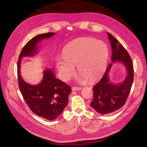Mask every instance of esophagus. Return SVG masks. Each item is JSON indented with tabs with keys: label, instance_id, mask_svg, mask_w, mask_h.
Wrapping results in <instances>:
<instances>
[{
	"label": "esophagus",
	"instance_id": "1",
	"mask_svg": "<svg viewBox=\"0 0 147 147\" xmlns=\"http://www.w3.org/2000/svg\"><path fill=\"white\" fill-rule=\"evenodd\" d=\"M72 90L73 91H77V90H80L82 89L81 88H79V87H77V86H74L72 88Z\"/></svg>",
	"mask_w": 147,
	"mask_h": 147
}]
</instances>
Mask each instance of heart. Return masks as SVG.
<instances>
[{
	"instance_id": "b5f03b06",
	"label": "heart",
	"mask_w": 147,
	"mask_h": 147,
	"mask_svg": "<svg viewBox=\"0 0 147 147\" xmlns=\"http://www.w3.org/2000/svg\"><path fill=\"white\" fill-rule=\"evenodd\" d=\"M63 59H58V70L64 81L75 74L77 65L80 73L79 82L87 79L93 82L101 77L105 71L109 59V49L102 41L92 37L80 38L67 45L63 50Z\"/></svg>"
}]
</instances>
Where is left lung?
<instances>
[{"label":"left lung","instance_id":"1","mask_svg":"<svg viewBox=\"0 0 147 147\" xmlns=\"http://www.w3.org/2000/svg\"><path fill=\"white\" fill-rule=\"evenodd\" d=\"M107 34L111 41L112 61L123 63L126 67L127 75L122 83H111L108 77L113 64L110 63L101 80L92 88L94 98L90 105L101 114L114 112L125 105L134 80V65L129 53L113 35L109 33Z\"/></svg>","mask_w":147,"mask_h":147}]
</instances>
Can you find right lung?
<instances>
[{
    "label": "right lung",
    "instance_id": "1",
    "mask_svg": "<svg viewBox=\"0 0 147 147\" xmlns=\"http://www.w3.org/2000/svg\"><path fill=\"white\" fill-rule=\"evenodd\" d=\"M54 34L51 32L38 34L29 40L20 52L17 67L18 86L26 102L35 114L49 120L59 117L67 105L68 95L71 92L70 86L55 78V74L49 69L44 71L40 84L30 85L21 77L20 64L22 57L33 55L36 53L38 42Z\"/></svg>",
    "mask_w": 147,
    "mask_h": 147
}]
</instances>
